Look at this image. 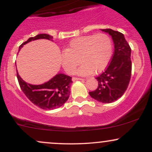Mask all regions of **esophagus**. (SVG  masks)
I'll list each match as a JSON object with an SVG mask.
<instances>
[{
    "label": "esophagus",
    "instance_id": "1",
    "mask_svg": "<svg viewBox=\"0 0 152 152\" xmlns=\"http://www.w3.org/2000/svg\"><path fill=\"white\" fill-rule=\"evenodd\" d=\"M83 78H76V77H73L72 78V81H83Z\"/></svg>",
    "mask_w": 152,
    "mask_h": 152
}]
</instances>
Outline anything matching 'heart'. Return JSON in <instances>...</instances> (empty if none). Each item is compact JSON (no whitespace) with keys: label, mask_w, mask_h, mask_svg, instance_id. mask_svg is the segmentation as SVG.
<instances>
[{"label":"heart","mask_w":152,"mask_h":152,"mask_svg":"<svg viewBox=\"0 0 152 152\" xmlns=\"http://www.w3.org/2000/svg\"><path fill=\"white\" fill-rule=\"evenodd\" d=\"M113 53V45L107 34L79 36L69 43L65 51L61 55L63 68L68 74H73L78 64L81 67L76 74H97L102 72L109 65Z\"/></svg>","instance_id":"obj_1"}]
</instances>
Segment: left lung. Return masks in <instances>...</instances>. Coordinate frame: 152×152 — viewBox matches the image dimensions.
I'll use <instances>...</instances> for the list:
<instances>
[{"mask_svg":"<svg viewBox=\"0 0 152 152\" xmlns=\"http://www.w3.org/2000/svg\"><path fill=\"white\" fill-rule=\"evenodd\" d=\"M102 31L111 36L114 51L106 70L96 78L98 87L90 91L89 95L98 102L109 104L121 97L129 86L132 75V49L123 34L110 28Z\"/></svg>","mask_w":152,"mask_h":152,"instance_id":"1","label":"left lung"}]
</instances>
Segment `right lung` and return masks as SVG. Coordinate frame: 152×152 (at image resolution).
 <instances>
[{"label": "right lung", "mask_w": 152, "mask_h": 152, "mask_svg": "<svg viewBox=\"0 0 152 152\" xmlns=\"http://www.w3.org/2000/svg\"><path fill=\"white\" fill-rule=\"evenodd\" d=\"M53 36L48 34H38L29 38L19 46L21 49L23 45L38 39L52 40ZM17 78L20 88L28 99L35 105L45 110H52L61 107L69 99L71 77L64 74H58L46 83L41 85H32L24 81L17 72Z\"/></svg>", "instance_id": "add662e5"}]
</instances>
